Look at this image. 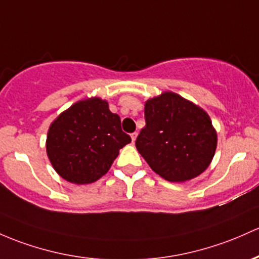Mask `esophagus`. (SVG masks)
Returning <instances> with one entry per match:
<instances>
[{
	"instance_id": "1",
	"label": "esophagus",
	"mask_w": 259,
	"mask_h": 259,
	"mask_svg": "<svg viewBox=\"0 0 259 259\" xmlns=\"http://www.w3.org/2000/svg\"><path fill=\"white\" fill-rule=\"evenodd\" d=\"M136 136H138V133H133L132 134V140H133V143H135V140H136Z\"/></svg>"
}]
</instances>
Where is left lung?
<instances>
[{"instance_id":"obj_1","label":"left lung","mask_w":259,"mask_h":259,"mask_svg":"<svg viewBox=\"0 0 259 259\" xmlns=\"http://www.w3.org/2000/svg\"><path fill=\"white\" fill-rule=\"evenodd\" d=\"M145 121L136 149L162 178L189 181L208 168L218 139L203 109L176 93L164 92L145 103Z\"/></svg>"}]
</instances>
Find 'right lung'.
Segmentation results:
<instances>
[{
	"label": "right lung",
	"instance_id": "obj_1",
	"mask_svg": "<svg viewBox=\"0 0 259 259\" xmlns=\"http://www.w3.org/2000/svg\"><path fill=\"white\" fill-rule=\"evenodd\" d=\"M132 138L106 101L92 98L71 106L50 125L47 152L54 169L76 184L93 183L109 171Z\"/></svg>",
	"mask_w": 259,
	"mask_h": 259
}]
</instances>
